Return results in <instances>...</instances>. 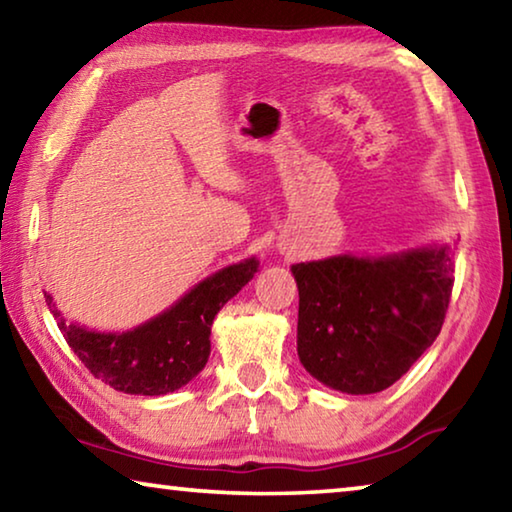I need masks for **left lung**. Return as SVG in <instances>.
I'll list each match as a JSON object with an SVG mask.
<instances>
[{
    "label": "left lung",
    "mask_w": 512,
    "mask_h": 512,
    "mask_svg": "<svg viewBox=\"0 0 512 512\" xmlns=\"http://www.w3.org/2000/svg\"><path fill=\"white\" fill-rule=\"evenodd\" d=\"M291 273L302 366L350 395L384 391L422 357L440 334L454 287L447 246L327 257L293 264Z\"/></svg>",
    "instance_id": "1"
}]
</instances>
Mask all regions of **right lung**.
<instances>
[{"label":"right lung","mask_w":512,"mask_h":512,"mask_svg":"<svg viewBox=\"0 0 512 512\" xmlns=\"http://www.w3.org/2000/svg\"><path fill=\"white\" fill-rule=\"evenodd\" d=\"M257 266L255 257L225 266L196 284L171 309L121 334L67 325L51 296L47 305L67 345L94 377L121 393L167 395L189 384L205 368L214 316L253 280Z\"/></svg>","instance_id":"add662e5"}]
</instances>
